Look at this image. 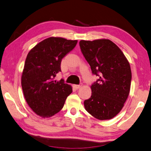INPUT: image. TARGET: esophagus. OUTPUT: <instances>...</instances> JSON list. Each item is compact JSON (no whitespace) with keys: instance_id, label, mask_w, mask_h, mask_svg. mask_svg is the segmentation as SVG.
<instances>
[{"instance_id":"1","label":"esophagus","mask_w":151,"mask_h":151,"mask_svg":"<svg viewBox=\"0 0 151 151\" xmlns=\"http://www.w3.org/2000/svg\"><path fill=\"white\" fill-rule=\"evenodd\" d=\"M74 88H75L76 89H80L81 86H82V83H80V85H74Z\"/></svg>"}]
</instances>
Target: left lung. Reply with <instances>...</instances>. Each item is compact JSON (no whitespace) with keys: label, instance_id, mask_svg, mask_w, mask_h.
I'll list each match as a JSON object with an SVG mask.
<instances>
[{"label":"left lung","instance_id":"8db88e82","mask_svg":"<svg viewBox=\"0 0 151 151\" xmlns=\"http://www.w3.org/2000/svg\"><path fill=\"white\" fill-rule=\"evenodd\" d=\"M81 53L99 78L92 83L91 96L84 101L89 114L99 120L117 115L130 91L131 70L128 60L117 45L109 40H81Z\"/></svg>","mask_w":151,"mask_h":151}]
</instances>
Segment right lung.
<instances>
[{
    "label": "right lung",
    "instance_id": "1",
    "mask_svg": "<svg viewBox=\"0 0 151 151\" xmlns=\"http://www.w3.org/2000/svg\"><path fill=\"white\" fill-rule=\"evenodd\" d=\"M78 40L50 37L36 45L27 55L21 84L25 99L42 117H50L62 109L71 86L63 79L54 80L61 71L62 60L76 47Z\"/></svg>",
    "mask_w": 151,
    "mask_h": 151
}]
</instances>
